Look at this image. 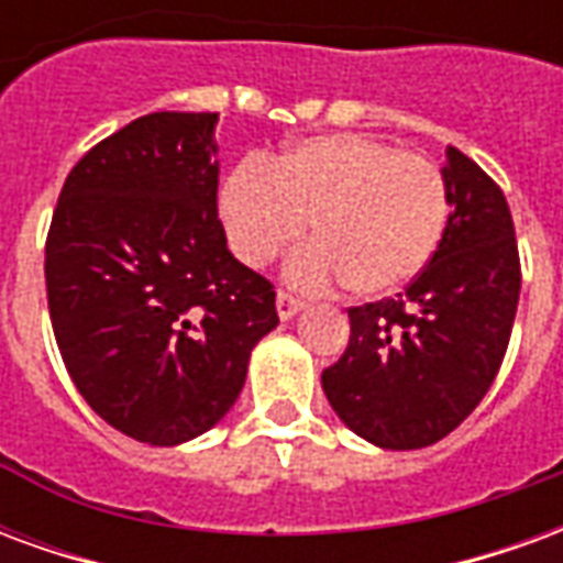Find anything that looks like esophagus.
Masks as SVG:
<instances>
[{"label": "esophagus", "mask_w": 563, "mask_h": 563, "mask_svg": "<svg viewBox=\"0 0 563 563\" xmlns=\"http://www.w3.org/2000/svg\"><path fill=\"white\" fill-rule=\"evenodd\" d=\"M301 307H305V301H301L298 295L286 292V289L277 292V313H280V319H292Z\"/></svg>", "instance_id": "esophagus-1"}]
</instances>
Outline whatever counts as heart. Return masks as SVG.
<instances>
[{"mask_svg": "<svg viewBox=\"0 0 563 563\" xmlns=\"http://www.w3.org/2000/svg\"><path fill=\"white\" fill-rule=\"evenodd\" d=\"M222 220L238 256L265 268L301 241L295 280H341L355 298H383L413 283L443 241L449 192L443 172L422 153L367 135L298 141L274 168L238 165L222 186Z\"/></svg>", "mask_w": 563, "mask_h": 563, "instance_id": "heart-1", "label": "heart"}]
</instances>
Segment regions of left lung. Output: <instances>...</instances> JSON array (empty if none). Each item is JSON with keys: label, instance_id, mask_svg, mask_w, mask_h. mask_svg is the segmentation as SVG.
Returning a JSON list of instances; mask_svg holds the SVG:
<instances>
[{"label": "left lung", "instance_id": "left-lung-1", "mask_svg": "<svg viewBox=\"0 0 563 563\" xmlns=\"http://www.w3.org/2000/svg\"><path fill=\"white\" fill-rule=\"evenodd\" d=\"M449 220L428 268L398 298L350 307V346L322 371L329 404L383 449L455 431L492 389L519 307L521 265L500 186L446 150Z\"/></svg>", "mask_w": 563, "mask_h": 563}]
</instances>
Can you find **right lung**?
Here are the masks:
<instances>
[{
	"instance_id": "1",
	"label": "right lung",
	"mask_w": 563,
	"mask_h": 563,
	"mask_svg": "<svg viewBox=\"0 0 563 563\" xmlns=\"http://www.w3.org/2000/svg\"><path fill=\"white\" fill-rule=\"evenodd\" d=\"M213 126L217 114L156 111L99 141L68 172L44 244L68 377L150 446L220 422L280 322L271 280L225 246Z\"/></svg>"
}]
</instances>
